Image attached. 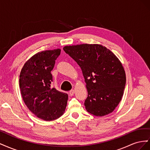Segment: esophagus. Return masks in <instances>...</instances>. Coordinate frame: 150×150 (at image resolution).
I'll list each match as a JSON object with an SVG mask.
<instances>
[{
    "mask_svg": "<svg viewBox=\"0 0 150 150\" xmlns=\"http://www.w3.org/2000/svg\"><path fill=\"white\" fill-rule=\"evenodd\" d=\"M74 94V89L71 90L70 91H69V95H70V96H73Z\"/></svg>",
    "mask_w": 150,
    "mask_h": 150,
    "instance_id": "1",
    "label": "esophagus"
}]
</instances>
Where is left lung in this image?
Segmentation results:
<instances>
[{
  "mask_svg": "<svg viewBox=\"0 0 150 150\" xmlns=\"http://www.w3.org/2000/svg\"><path fill=\"white\" fill-rule=\"evenodd\" d=\"M63 50L82 70L88 90L86 110L96 116L112 112L121 100L126 84L125 71L118 58L100 44L67 46Z\"/></svg>",
  "mask_w": 150,
  "mask_h": 150,
  "instance_id": "1",
  "label": "left lung"
}]
</instances>
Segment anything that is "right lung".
Instances as JSON below:
<instances>
[{"label": "right lung", "mask_w": 150, "mask_h": 150, "mask_svg": "<svg viewBox=\"0 0 150 150\" xmlns=\"http://www.w3.org/2000/svg\"><path fill=\"white\" fill-rule=\"evenodd\" d=\"M61 49L35 54L22 68L19 87L22 99L29 110L39 118L53 121L65 111L68 95L51 88V71Z\"/></svg>", "instance_id": "obj_1"}]
</instances>
